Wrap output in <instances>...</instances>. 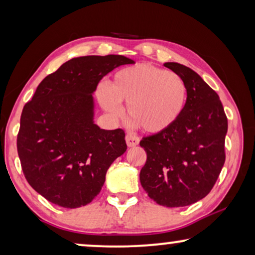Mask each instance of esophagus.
<instances>
[{
	"label": "esophagus",
	"instance_id": "1",
	"mask_svg": "<svg viewBox=\"0 0 255 255\" xmlns=\"http://www.w3.org/2000/svg\"><path fill=\"white\" fill-rule=\"evenodd\" d=\"M125 140H127V145L128 147H134V146L139 144V138L132 133H128L127 137H125Z\"/></svg>",
	"mask_w": 255,
	"mask_h": 255
}]
</instances>
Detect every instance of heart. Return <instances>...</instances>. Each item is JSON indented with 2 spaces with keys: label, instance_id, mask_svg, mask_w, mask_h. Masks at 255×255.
<instances>
[{
  "label": "heart",
  "instance_id": "b5f03b06",
  "mask_svg": "<svg viewBox=\"0 0 255 255\" xmlns=\"http://www.w3.org/2000/svg\"><path fill=\"white\" fill-rule=\"evenodd\" d=\"M101 107L113 117L123 114L148 133H161L176 124L186 109L188 88L174 72L151 64H137L122 68L108 82V88L97 89Z\"/></svg>",
  "mask_w": 255,
  "mask_h": 255
}]
</instances>
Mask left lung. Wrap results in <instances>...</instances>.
<instances>
[{
	"label": "left lung",
	"mask_w": 255,
	"mask_h": 255,
	"mask_svg": "<svg viewBox=\"0 0 255 255\" xmlns=\"http://www.w3.org/2000/svg\"><path fill=\"white\" fill-rule=\"evenodd\" d=\"M165 67L184 80L188 102L175 125L142 138L147 159L139 177L158 204L186 207L207 196L218 179L225 162L228 118L217 93L196 72L177 62Z\"/></svg>",
	"instance_id": "1"
}]
</instances>
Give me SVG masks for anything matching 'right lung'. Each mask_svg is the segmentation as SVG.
I'll list each match as a JSON object with an SVG mask.
<instances>
[{
    "label": "right lung",
    "mask_w": 255,
    "mask_h": 255,
    "mask_svg": "<svg viewBox=\"0 0 255 255\" xmlns=\"http://www.w3.org/2000/svg\"><path fill=\"white\" fill-rule=\"evenodd\" d=\"M128 64L134 61L124 55L73 58L24 106L17 151L27 182L47 201L67 209L90 203L127 151L122 128L103 130L94 122L93 94L103 76Z\"/></svg>",
    "instance_id": "1"
}]
</instances>
